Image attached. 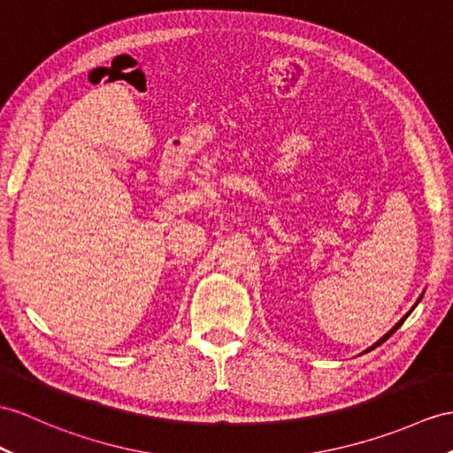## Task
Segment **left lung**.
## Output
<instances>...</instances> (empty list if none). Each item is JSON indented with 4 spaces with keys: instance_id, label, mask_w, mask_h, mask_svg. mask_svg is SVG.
<instances>
[{
    "instance_id": "left-lung-1",
    "label": "left lung",
    "mask_w": 453,
    "mask_h": 453,
    "mask_svg": "<svg viewBox=\"0 0 453 453\" xmlns=\"http://www.w3.org/2000/svg\"><path fill=\"white\" fill-rule=\"evenodd\" d=\"M423 294H425V292H423ZM423 294H421V296H418V300H417V302H415V305H413V307H411V310H410V311H407V313H405V315H403V317H402V319H400V321H398V323H395V325H394V326H392V328H390V330H388V333H386V334H384V336H382V338H380V340H377V342H374V344H372V346H371V348H367V349H365V354H367V351H371V349H374V348H377V346H380V344H382V342H384V340H388V338H390V336H392V334H394V333H395V330H398V328H400V326H402V323H403V321H405V319H407V317H410V315H411V311H413V310H415V307H417V305H418V302H421V297H423Z\"/></svg>"
}]
</instances>
